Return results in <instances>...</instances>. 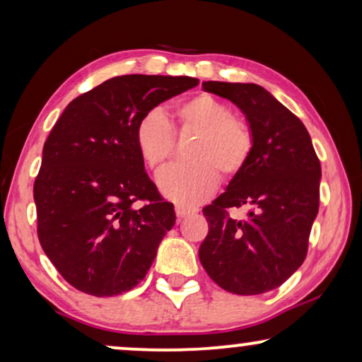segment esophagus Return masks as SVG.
Listing matches in <instances>:
<instances>
[{"label": "esophagus", "mask_w": 362, "mask_h": 362, "mask_svg": "<svg viewBox=\"0 0 362 362\" xmlns=\"http://www.w3.org/2000/svg\"><path fill=\"white\" fill-rule=\"evenodd\" d=\"M175 211H176L177 221L185 219V217H186V216H189V214H192V212H194V209H189V207H186V206H181V204H176V207H175Z\"/></svg>", "instance_id": "34e87169"}]
</instances>
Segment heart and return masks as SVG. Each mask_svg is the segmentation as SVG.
I'll use <instances>...</instances> for the list:
<instances>
[{"label":"heart","mask_w":362,"mask_h":362,"mask_svg":"<svg viewBox=\"0 0 362 362\" xmlns=\"http://www.w3.org/2000/svg\"><path fill=\"white\" fill-rule=\"evenodd\" d=\"M177 132L196 133L186 160L163 173L158 186L163 196L180 204H197L214 192L217 173L234 177L244 170L254 151V133L232 108L211 93H197L175 108ZM135 143L145 165L160 173L175 151L170 122L160 110L143 115L135 128Z\"/></svg>","instance_id":"obj_1"}]
</instances>
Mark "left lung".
<instances>
[{
    "instance_id": "obj_1",
    "label": "left lung",
    "mask_w": 362,
    "mask_h": 362,
    "mask_svg": "<svg viewBox=\"0 0 362 362\" xmlns=\"http://www.w3.org/2000/svg\"><path fill=\"white\" fill-rule=\"evenodd\" d=\"M202 88L244 113L254 151L227 189L202 209L209 232L199 260L226 291L265 293L303 264L320 207V160L300 118L264 87L209 81ZM240 205L250 212L242 221L232 220L226 209Z\"/></svg>"
}]
</instances>
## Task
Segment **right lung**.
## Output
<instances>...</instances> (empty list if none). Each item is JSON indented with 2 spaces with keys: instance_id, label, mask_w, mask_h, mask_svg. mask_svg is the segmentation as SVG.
Masks as SVG:
<instances>
[{
  "instance_id": "1",
  "label": "right lung",
  "mask_w": 362,
  "mask_h": 362,
  "mask_svg": "<svg viewBox=\"0 0 362 362\" xmlns=\"http://www.w3.org/2000/svg\"><path fill=\"white\" fill-rule=\"evenodd\" d=\"M197 83L186 76L108 78L74 98L49 133L34 181L37 235L74 288L113 296L145 279L176 214L145 173L135 128Z\"/></svg>"
}]
</instances>
